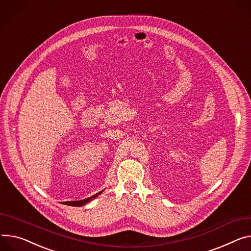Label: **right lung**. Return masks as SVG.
<instances>
[{
	"label": "right lung",
	"instance_id": "obj_1",
	"mask_svg": "<svg viewBox=\"0 0 251 251\" xmlns=\"http://www.w3.org/2000/svg\"><path fill=\"white\" fill-rule=\"evenodd\" d=\"M103 191H104V190H102V191H100V192H99V193H96L95 195H93V196H91V197H88V198H85V199H83V200H78V201H69V202H64L63 204H65V205H68V206L80 207V206H83V205L87 204L88 202H90L92 199L96 198V197H98L99 195H100Z\"/></svg>",
	"mask_w": 251,
	"mask_h": 251
}]
</instances>
